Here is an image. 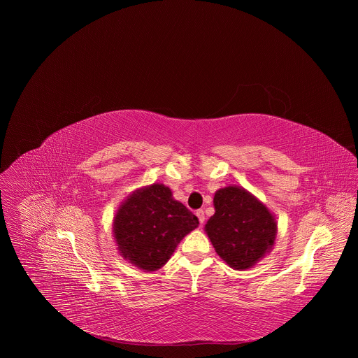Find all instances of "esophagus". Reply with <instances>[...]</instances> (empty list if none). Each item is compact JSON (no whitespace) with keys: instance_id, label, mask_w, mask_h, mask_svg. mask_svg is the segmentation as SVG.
<instances>
[{"instance_id":"1","label":"esophagus","mask_w":358,"mask_h":358,"mask_svg":"<svg viewBox=\"0 0 358 358\" xmlns=\"http://www.w3.org/2000/svg\"><path fill=\"white\" fill-rule=\"evenodd\" d=\"M195 215L198 217L199 224H201V225H203V222H206V214H203V211H202V210H196Z\"/></svg>"}]
</instances>
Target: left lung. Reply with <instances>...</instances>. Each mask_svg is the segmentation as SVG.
Segmentation results:
<instances>
[{"label":"left lung","mask_w":358,"mask_h":358,"mask_svg":"<svg viewBox=\"0 0 358 358\" xmlns=\"http://www.w3.org/2000/svg\"><path fill=\"white\" fill-rule=\"evenodd\" d=\"M214 207L215 214L206 224V232L231 268L249 269L272 249L278 224L257 196L229 185L215 192Z\"/></svg>","instance_id":"obj_1"}]
</instances>
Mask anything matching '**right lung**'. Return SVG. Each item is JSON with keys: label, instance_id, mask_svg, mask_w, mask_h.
Here are the masks:
<instances>
[{"label": "right lung", "instance_id": "right-lung-1", "mask_svg": "<svg viewBox=\"0 0 358 358\" xmlns=\"http://www.w3.org/2000/svg\"><path fill=\"white\" fill-rule=\"evenodd\" d=\"M198 224L184 203L173 198L169 187L152 184L136 189L122 202L113 235L126 261L152 272L167 264L180 241Z\"/></svg>", "mask_w": 358, "mask_h": 358}]
</instances>
